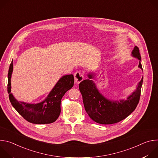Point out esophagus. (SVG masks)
Returning <instances> with one entry per match:
<instances>
[{
	"instance_id": "esophagus-1",
	"label": "esophagus",
	"mask_w": 158,
	"mask_h": 158,
	"mask_svg": "<svg viewBox=\"0 0 158 158\" xmlns=\"http://www.w3.org/2000/svg\"><path fill=\"white\" fill-rule=\"evenodd\" d=\"M74 79L76 84H79L84 79V76L81 73L76 72L74 74Z\"/></svg>"
}]
</instances>
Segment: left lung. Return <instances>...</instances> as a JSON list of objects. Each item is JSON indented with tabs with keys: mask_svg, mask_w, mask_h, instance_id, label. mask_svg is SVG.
<instances>
[{
	"mask_svg": "<svg viewBox=\"0 0 158 158\" xmlns=\"http://www.w3.org/2000/svg\"><path fill=\"white\" fill-rule=\"evenodd\" d=\"M131 56L139 60L138 67L142 69L141 57L139 49L135 46ZM89 79L82 81L79 84V90L82 96L85 110L92 120L101 124L117 123L129 116L136 108L139 102L143 77L138 82L136 90L129 95L126 99L112 100L106 98L93 81L96 73L91 72L87 74Z\"/></svg>",
	"mask_w": 158,
	"mask_h": 158,
	"instance_id": "8db88e82",
	"label": "left lung"
}]
</instances>
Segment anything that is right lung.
Returning a JSON list of instances; mask_svg holds the SVG:
<instances>
[{
    "mask_svg": "<svg viewBox=\"0 0 158 158\" xmlns=\"http://www.w3.org/2000/svg\"><path fill=\"white\" fill-rule=\"evenodd\" d=\"M12 72L13 60L11 62L8 73L7 91L9 100L15 109L26 120L33 124H50L56 121L60 113L62 97L74 85V76L69 74L62 76L46 99L37 104H31L17 101L11 93Z\"/></svg>",
    "mask_w": 158,
    "mask_h": 158,
    "instance_id": "1",
    "label": "right lung"
}]
</instances>
